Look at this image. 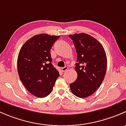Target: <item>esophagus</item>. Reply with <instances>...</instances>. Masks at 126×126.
<instances>
[{"instance_id":"1","label":"esophagus","mask_w":126,"mask_h":126,"mask_svg":"<svg viewBox=\"0 0 126 126\" xmlns=\"http://www.w3.org/2000/svg\"><path fill=\"white\" fill-rule=\"evenodd\" d=\"M68 67H63V68H61V70H62V71H63V72H65V71H67V70H68Z\"/></svg>"}]
</instances>
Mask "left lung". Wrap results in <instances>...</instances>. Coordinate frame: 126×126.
Returning <instances> with one entry per match:
<instances>
[{
  "label": "left lung",
  "mask_w": 126,
  "mask_h": 126,
  "mask_svg": "<svg viewBox=\"0 0 126 126\" xmlns=\"http://www.w3.org/2000/svg\"><path fill=\"white\" fill-rule=\"evenodd\" d=\"M77 53L75 69L77 79L71 83L73 94L87 98L96 92L104 79L107 69V56L104 47L98 40L85 33L70 34Z\"/></svg>",
  "instance_id": "obj_1"
}]
</instances>
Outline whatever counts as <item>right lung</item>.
Wrapping results in <instances>:
<instances>
[{
	"mask_svg": "<svg viewBox=\"0 0 126 126\" xmlns=\"http://www.w3.org/2000/svg\"><path fill=\"white\" fill-rule=\"evenodd\" d=\"M59 36L35 35L20 48L17 58L19 78L33 95L44 98L52 91L59 73L53 65L50 50Z\"/></svg>",
	"mask_w": 126,
	"mask_h": 126,
	"instance_id": "right-lung-1",
	"label": "right lung"
}]
</instances>
